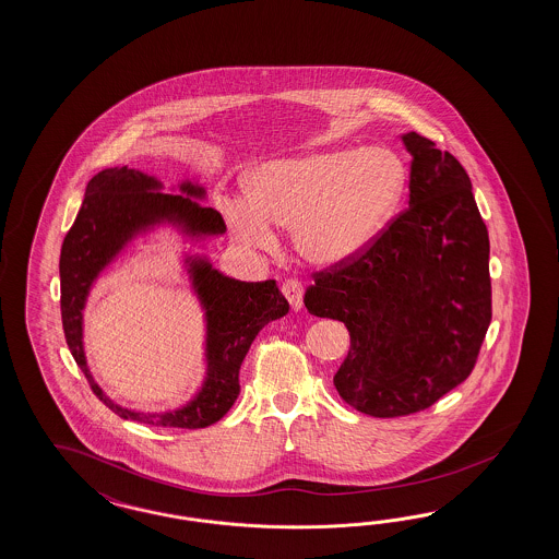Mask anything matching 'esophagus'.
<instances>
[{
    "instance_id": "1",
    "label": "esophagus",
    "mask_w": 559,
    "mask_h": 559,
    "mask_svg": "<svg viewBox=\"0 0 559 559\" xmlns=\"http://www.w3.org/2000/svg\"><path fill=\"white\" fill-rule=\"evenodd\" d=\"M281 290H283L286 300L290 302V307H293L295 311H299L300 307H302V285H300L299 281L288 278V281L283 283Z\"/></svg>"
}]
</instances>
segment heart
Wrapping results in <instances>:
<instances>
[{"label": "heart", "instance_id": "b5f03b06", "mask_svg": "<svg viewBox=\"0 0 559 559\" xmlns=\"http://www.w3.org/2000/svg\"><path fill=\"white\" fill-rule=\"evenodd\" d=\"M406 188L394 151L335 150L262 165L248 202L231 205L240 242L269 246L274 226L293 228L300 257L319 266L354 259L392 218Z\"/></svg>", "mask_w": 559, "mask_h": 559}]
</instances>
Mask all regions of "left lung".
<instances>
[{
  "label": "left lung",
  "mask_w": 559,
  "mask_h": 559,
  "mask_svg": "<svg viewBox=\"0 0 559 559\" xmlns=\"http://www.w3.org/2000/svg\"><path fill=\"white\" fill-rule=\"evenodd\" d=\"M409 202L354 259L314 273L305 307L345 323L333 383L373 418L430 408L463 383L490 325L489 231L449 151L406 133Z\"/></svg>",
  "instance_id": "left-lung-1"
}]
</instances>
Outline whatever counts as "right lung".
<instances>
[{"label":"right lung","instance_id":"obj_1","mask_svg":"<svg viewBox=\"0 0 559 559\" xmlns=\"http://www.w3.org/2000/svg\"><path fill=\"white\" fill-rule=\"evenodd\" d=\"M162 181L139 169L109 167L88 181L79 216L60 250V311L70 354L82 369L96 397L117 416L165 428H205L218 423L240 394V366L260 329L288 313V302L276 281L242 283L224 276L207 259L190 257L191 286L205 311V381L186 406L171 412H135L115 404L96 383L86 366L82 345V311L96 276L139 234L157 224L202 238L226 231L214 207H204V188L183 181V195L162 193Z\"/></svg>","mask_w":559,"mask_h":559}]
</instances>
